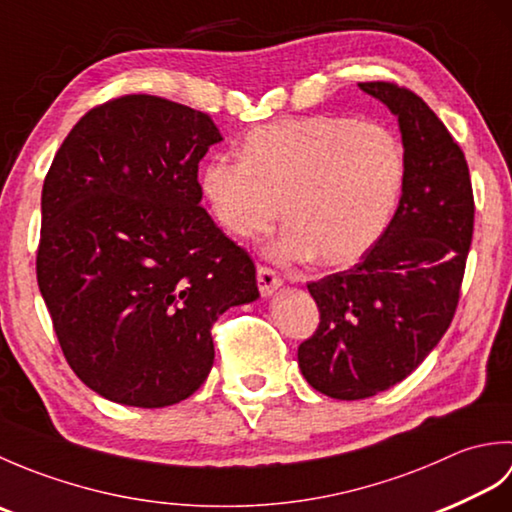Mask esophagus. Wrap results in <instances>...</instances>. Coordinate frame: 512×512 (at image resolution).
<instances>
[{"instance_id":"obj_1","label":"esophagus","mask_w":512,"mask_h":512,"mask_svg":"<svg viewBox=\"0 0 512 512\" xmlns=\"http://www.w3.org/2000/svg\"><path fill=\"white\" fill-rule=\"evenodd\" d=\"M257 281H259V292H262L264 297H270L281 286V277L268 266H257Z\"/></svg>"}]
</instances>
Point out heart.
Masks as SVG:
<instances>
[{
	"mask_svg": "<svg viewBox=\"0 0 512 512\" xmlns=\"http://www.w3.org/2000/svg\"><path fill=\"white\" fill-rule=\"evenodd\" d=\"M405 149L383 123L306 116L250 132L239 160L215 156L202 191L215 220L237 237L273 231L284 206L279 257L314 255L347 266L372 248L405 184Z\"/></svg>",
	"mask_w": 512,
	"mask_h": 512,
	"instance_id": "obj_1",
	"label": "heart"
}]
</instances>
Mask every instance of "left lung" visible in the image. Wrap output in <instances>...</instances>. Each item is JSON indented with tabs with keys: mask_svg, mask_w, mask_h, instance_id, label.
Masks as SVG:
<instances>
[{
	"mask_svg": "<svg viewBox=\"0 0 512 512\" xmlns=\"http://www.w3.org/2000/svg\"><path fill=\"white\" fill-rule=\"evenodd\" d=\"M358 85L398 116L407 169L398 209L361 262L308 284L319 328L299 345V367L336 400L389 389L438 345L458 310L475 222L469 165L436 112L394 81Z\"/></svg>",
	"mask_w": 512,
	"mask_h": 512,
	"instance_id": "left-lung-1",
	"label": "left lung"
}]
</instances>
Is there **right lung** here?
Masks as SVG:
<instances>
[{"label":"right lung","mask_w":512,"mask_h":512,"mask_svg":"<svg viewBox=\"0 0 512 512\" xmlns=\"http://www.w3.org/2000/svg\"><path fill=\"white\" fill-rule=\"evenodd\" d=\"M220 129L154 94L92 107L43 180L37 284L65 361L107 400L189 398L211 328L259 297L255 264L206 213L198 165Z\"/></svg>","instance_id":"1"}]
</instances>
